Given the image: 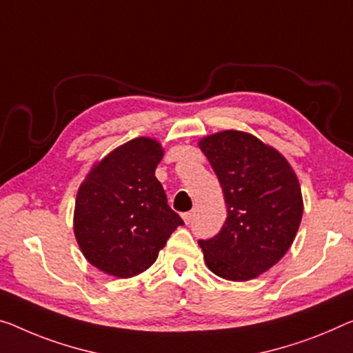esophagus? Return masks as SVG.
Masks as SVG:
<instances>
[{
	"label": "esophagus",
	"instance_id": "obj_1",
	"mask_svg": "<svg viewBox=\"0 0 353 353\" xmlns=\"http://www.w3.org/2000/svg\"><path fill=\"white\" fill-rule=\"evenodd\" d=\"M192 216H194L192 211H188V213H183L181 218H183V221H184V224H189V222L192 221Z\"/></svg>",
	"mask_w": 353,
	"mask_h": 353
}]
</instances>
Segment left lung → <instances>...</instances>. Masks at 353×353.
I'll use <instances>...</instances> for the list:
<instances>
[{"mask_svg": "<svg viewBox=\"0 0 353 353\" xmlns=\"http://www.w3.org/2000/svg\"><path fill=\"white\" fill-rule=\"evenodd\" d=\"M221 183L227 219L200 240L210 271L243 283L268 271L294 243L303 216L300 181L283 154L256 135L227 129L199 140Z\"/></svg>", "mask_w": 353, "mask_h": 353, "instance_id": "8db88e82", "label": "left lung"}]
</instances>
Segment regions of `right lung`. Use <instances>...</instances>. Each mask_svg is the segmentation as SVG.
I'll list each match as a JSON object with an SVG mask.
<instances>
[{"label": "right lung", "instance_id": "obj_1", "mask_svg": "<svg viewBox=\"0 0 353 353\" xmlns=\"http://www.w3.org/2000/svg\"><path fill=\"white\" fill-rule=\"evenodd\" d=\"M162 156L156 139H132L94 162L80 184L74 235L102 273L121 279L143 273L183 224L154 176Z\"/></svg>", "mask_w": 353, "mask_h": 353}]
</instances>
